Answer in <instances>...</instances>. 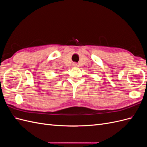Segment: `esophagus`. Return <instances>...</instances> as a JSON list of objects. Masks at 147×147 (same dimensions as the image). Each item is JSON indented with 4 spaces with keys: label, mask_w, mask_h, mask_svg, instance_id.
Instances as JSON below:
<instances>
[{
    "label": "esophagus",
    "mask_w": 147,
    "mask_h": 147,
    "mask_svg": "<svg viewBox=\"0 0 147 147\" xmlns=\"http://www.w3.org/2000/svg\"><path fill=\"white\" fill-rule=\"evenodd\" d=\"M72 66L73 67H76V66H77V64L76 63H72Z\"/></svg>",
    "instance_id": "esophagus-1"
}]
</instances>
